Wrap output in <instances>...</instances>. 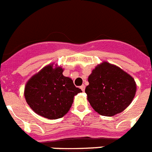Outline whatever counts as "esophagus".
I'll use <instances>...</instances> for the list:
<instances>
[{
	"label": "esophagus",
	"instance_id": "1",
	"mask_svg": "<svg viewBox=\"0 0 152 152\" xmlns=\"http://www.w3.org/2000/svg\"><path fill=\"white\" fill-rule=\"evenodd\" d=\"M85 87H86V86H85V85H82V86H80V89L82 90L83 92L85 91Z\"/></svg>",
	"mask_w": 152,
	"mask_h": 152
}]
</instances>
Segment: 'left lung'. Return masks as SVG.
Here are the masks:
<instances>
[{
    "instance_id": "1",
    "label": "left lung",
    "mask_w": 152,
    "mask_h": 152,
    "mask_svg": "<svg viewBox=\"0 0 152 152\" xmlns=\"http://www.w3.org/2000/svg\"><path fill=\"white\" fill-rule=\"evenodd\" d=\"M85 92L95 111L114 116L130 105L136 93V83L129 74L104 62L92 71Z\"/></svg>"
}]
</instances>
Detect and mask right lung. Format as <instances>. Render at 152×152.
Listing matches in <instances>:
<instances>
[{"instance_id": "1", "label": "right lung", "mask_w": 152, "mask_h": 152, "mask_svg": "<svg viewBox=\"0 0 152 152\" xmlns=\"http://www.w3.org/2000/svg\"><path fill=\"white\" fill-rule=\"evenodd\" d=\"M62 72L61 67L53 69L49 65L27 83L25 97L39 115L50 120L61 118L71 107L74 96L82 92Z\"/></svg>"}]
</instances>
